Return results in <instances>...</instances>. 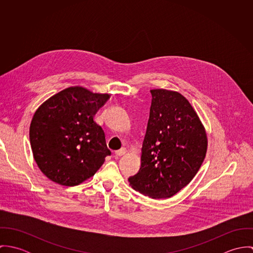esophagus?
Returning <instances> with one entry per match:
<instances>
[{"instance_id":"esophagus-1","label":"esophagus","mask_w":253,"mask_h":253,"mask_svg":"<svg viewBox=\"0 0 253 253\" xmlns=\"http://www.w3.org/2000/svg\"><path fill=\"white\" fill-rule=\"evenodd\" d=\"M126 148H122V149H120V150H118V151H116V156H118V157H121V156H124L125 154H126Z\"/></svg>"}]
</instances>
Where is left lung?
Wrapping results in <instances>:
<instances>
[{"label": "left lung", "mask_w": 253, "mask_h": 253, "mask_svg": "<svg viewBox=\"0 0 253 253\" xmlns=\"http://www.w3.org/2000/svg\"><path fill=\"white\" fill-rule=\"evenodd\" d=\"M151 94L141 168L128 182L152 199H167L199 171L208 151V135L197 112L178 91L154 88Z\"/></svg>", "instance_id": "1"}]
</instances>
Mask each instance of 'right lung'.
I'll return each mask as SVG.
<instances>
[{"label": "right lung", "mask_w": 253, "mask_h": 253, "mask_svg": "<svg viewBox=\"0 0 253 253\" xmlns=\"http://www.w3.org/2000/svg\"><path fill=\"white\" fill-rule=\"evenodd\" d=\"M110 97L80 85L50 96L37 109L30 125V143L41 171L54 183L77 186L101 168L107 148L94 115Z\"/></svg>", "instance_id": "right-lung-1"}]
</instances>
